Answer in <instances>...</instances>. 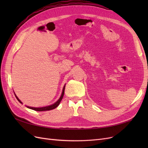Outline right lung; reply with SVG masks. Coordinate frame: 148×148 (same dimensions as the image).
<instances>
[{
	"mask_svg": "<svg viewBox=\"0 0 148 148\" xmlns=\"http://www.w3.org/2000/svg\"><path fill=\"white\" fill-rule=\"evenodd\" d=\"M65 86H64L63 90H62V95H61L60 98L54 103V104H53L50 105V106H46V107H29V106H26V107H27V108H28V109H32V110H36V111H46V110H52V109H54L55 108H56V107H57L58 106H59V105L60 104V102H61V101H62V98H63V97H64V91H65ZM13 92H14V91H13ZM14 94H15V97H16V98L17 99V100L18 101L21 103V104H23V103H22V102L18 99V97L16 96L15 93H14Z\"/></svg>",
	"mask_w": 148,
	"mask_h": 148,
	"instance_id": "add662e5",
	"label": "right lung"
}]
</instances>
